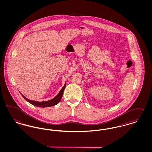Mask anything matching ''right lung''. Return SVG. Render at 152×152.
<instances>
[{
	"label": "right lung",
	"instance_id": "right-lung-1",
	"mask_svg": "<svg viewBox=\"0 0 152 152\" xmlns=\"http://www.w3.org/2000/svg\"><path fill=\"white\" fill-rule=\"evenodd\" d=\"M66 87V83H65L64 87L61 88V89L59 93L54 98H53L52 99H51L50 100L45 101H34V100H31L28 99L26 98L24 95L20 93V94L23 96V97L26 100L29 102L30 104H31L32 105L38 107H41V108H45V107H52L54 105H56V104H58V103L60 101L62 97H63V94L64 92V90L65 89Z\"/></svg>",
	"mask_w": 152,
	"mask_h": 152
}]
</instances>
